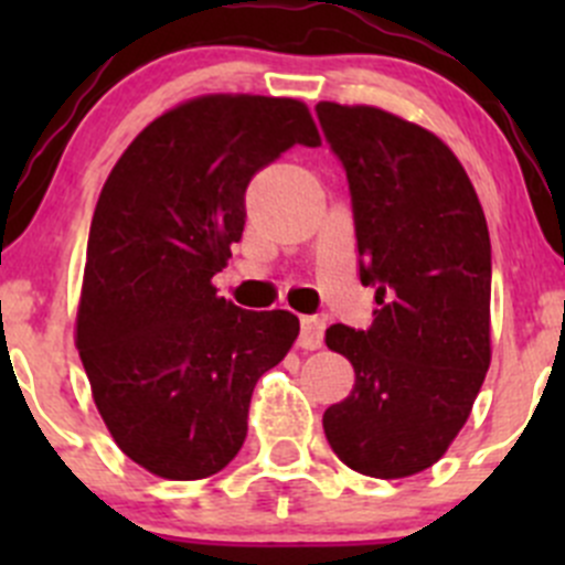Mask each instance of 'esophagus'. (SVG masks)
I'll return each mask as SVG.
<instances>
[{"label":"esophagus","instance_id":"34e87169","mask_svg":"<svg viewBox=\"0 0 565 565\" xmlns=\"http://www.w3.org/2000/svg\"><path fill=\"white\" fill-rule=\"evenodd\" d=\"M322 333H324L322 319L303 317V319H300L298 344L303 347V350H317V347H322Z\"/></svg>","mask_w":565,"mask_h":565}]
</instances>
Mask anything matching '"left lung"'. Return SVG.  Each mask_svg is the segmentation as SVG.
<instances>
[{"label": "left lung", "instance_id": "left-lung-1", "mask_svg": "<svg viewBox=\"0 0 565 565\" xmlns=\"http://www.w3.org/2000/svg\"><path fill=\"white\" fill-rule=\"evenodd\" d=\"M315 111L347 172L361 284L377 289L366 330L324 333L355 369L350 396L324 409V437L363 476H415L448 451L487 377V218L435 134L372 106Z\"/></svg>", "mask_w": 565, "mask_h": 565}]
</instances>
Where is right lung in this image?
Masks as SVG:
<instances>
[{
    "label": "right lung",
    "mask_w": 565,
    "mask_h": 565,
    "mask_svg": "<svg viewBox=\"0 0 565 565\" xmlns=\"http://www.w3.org/2000/svg\"><path fill=\"white\" fill-rule=\"evenodd\" d=\"M295 145H319L300 100L207 95L152 119L100 191L76 347L114 443L156 476L224 470L256 380L298 339L295 315L246 311L213 287L250 177Z\"/></svg>",
    "instance_id": "1"
}]
</instances>
